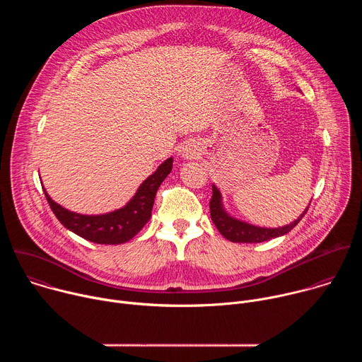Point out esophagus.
<instances>
[{"mask_svg":"<svg viewBox=\"0 0 362 362\" xmlns=\"http://www.w3.org/2000/svg\"><path fill=\"white\" fill-rule=\"evenodd\" d=\"M199 154V147L196 143H186L183 144V147L180 148V158L185 159V160H189V159H194L197 158Z\"/></svg>","mask_w":362,"mask_h":362,"instance_id":"esophagus-1","label":"esophagus"}]
</instances>
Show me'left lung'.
<instances>
[{
    "mask_svg": "<svg viewBox=\"0 0 362 362\" xmlns=\"http://www.w3.org/2000/svg\"><path fill=\"white\" fill-rule=\"evenodd\" d=\"M212 190H214V194L211 199L212 222L215 223L218 230L228 240L236 242V243H259V242H265V240H269L274 238L284 236L299 223V221L303 218V215L306 214V211L309 208L308 206V208L303 211V214L298 219L291 222L289 225H285L281 228H261V226H255V225L246 223L243 221H239V219L230 216L223 208L221 190L215 185H212Z\"/></svg>",
    "mask_w": 362,
    "mask_h": 362,
    "instance_id": "8db88e82",
    "label": "left lung"
}]
</instances>
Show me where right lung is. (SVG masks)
I'll return each instance as SVG.
<instances>
[{
	"label": "right lung",
	"instance_id": "add662e5",
	"mask_svg": "<svg viewBox=\"0 0 362 362\" xmlns=\"http://www.w3.org/2000/svg\"><path fill=\"white\" fill-rule=\"evenodd\" d=\"M173 159L165 160L137 189L134 196L120 209L103 215H81L56 203L42 187L47 202L64 228L86 240L100 245H120L134 238L151 218L156 192L172 172Z\"/></svg>",
	"mask_w": 362,
	"mask_h": 362
}]
</instances>
